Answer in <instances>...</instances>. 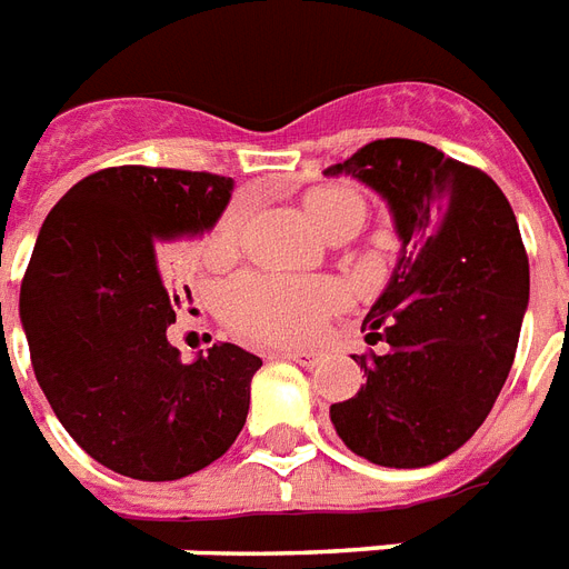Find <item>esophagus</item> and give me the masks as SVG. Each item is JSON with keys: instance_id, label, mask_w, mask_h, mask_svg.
<instances>
[{"instance_id": "1", "label": "esophagus", "mask_w": 569, "mask_h": 569, "mask_svg": "<svg viewBox=\"0 0 569 569\" xmlns=\"http://www.w3.org/2000/svg\"><path fill=\"white\" fill-rule=\"evenodd\" d=\"M280 357H283V360H292V363H298V366H303V369H316V366L325 360L319 351H280Z\"/></svg>"}]
</instances>
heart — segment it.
<instances>
[{
    "label": "heart",
    "instance_id": "1",
    "mask_svg": "<svg viewBox=\"0 0 569 569\" xmlns=\"http://www.w3.org/2000/svg\"><path fill=\"white\" fill-rule=\"evenodd\" d=\"M307 214L321 232L360 214L363 200L348 189H316L303 200ZM248 218L244 203L230 206L206 241L209 257H223L236 248L241 223ZM342 303V295L328 280H286V277H239L218 298L223 321L236 333L262 342H307L325 328V321Z\"/></svg>",
    "mask_w": 569,
    "mask_h": 569
}]
</instances>
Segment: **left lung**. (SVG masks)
Wrapping results in <instances>:
<instances>
[{"mask_svg":"<svg viewBox=\"0 0 569 569\" xmlns=\"http://www.w3.org/2000/svg\"><path fill=\"white\" fill-rule=\"evenodd\" d=\"M325 173L378 191L401 239L363 321L387 355L355 357L366 383L330 422L378 467H431L481 428L511 372L529 307L520 227L485 171L422 141L380 138Z\"/></svg>","mask_w":569,"mask_h":569,"instance_id":"left-lung-1","label":"left lung"}]
</instances>
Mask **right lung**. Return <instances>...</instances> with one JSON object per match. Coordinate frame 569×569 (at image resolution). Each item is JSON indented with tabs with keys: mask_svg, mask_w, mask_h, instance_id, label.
<instances>
[{
	"mask_svg": "<svg viewBox=\"0 0 569 569\" xmlns=\"http://www.w3.org/2000/svg\"><path fill=\"white\" fill-rule=\"evenodd\" d=\"M230 194V177L120 164L76 182L40 227L20 289L34 378L67 433L120 476L186 478L244 428L262 360L232 342L180 360V295L156 266L159 241L212 230Z\"/></svg>",
	"mask_w": 569,
	"mask_h": 569,
	"instance_id": "right-lung-1",
	"label": "right lung"
}]
</instances>
